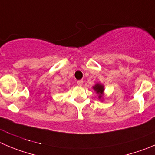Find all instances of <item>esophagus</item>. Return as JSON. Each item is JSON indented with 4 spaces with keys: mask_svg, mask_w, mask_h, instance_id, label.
Here are the masks:
<instances>
[{
    "mask_svg": "<svg viewBox=\"0 0 155 155\" xmlns=\"http://www.w3.org/2000/svg\"><path fill=\"white\" fill-rule=\"evenodd\" d=\"M77 84H78V85H79V86H82L84 84V81L83 80H79L77 81Z\"/></svg>",
    "mask_w": 155,
    "mask_h": 155,
    "instance_id": "esophagus-1",
    "label": "esophagus"
}]
</instances>
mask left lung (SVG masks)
Here are the masks:
<instances>
[{
	"label": "left lung",
	"instance_id": "1",
	"mask_svg": "<svg viewBox=\"0 0 155 155\" xmlns=\"http://www.w3.org/2000/svg\"><path fill=\"white\" fill-rule=\"evenodd\" d=\"M94 91L97 92V94H99V99H101L104 95V87L101 84H96L94 87H93Z\"/></svg>",
	"mask_w": 155,
	"mask_h": 155
}]
</instances>
